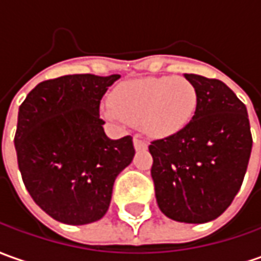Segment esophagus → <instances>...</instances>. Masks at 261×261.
Instances as JSON below:
<instances>
[{
  "mask_svg": "<svg viewBox=\"0 0 261 261\" xmlns=\"http://www.w3.org/2000/svg\"><path fill=\"white\" fill-rule=\"evenodd\" d=\"M134 147H136L137 151H141V150H145V148L148 147V143H147L145 140H143L141 137L136 136V137H134Z\"/></svg>",
  "mask_w": 261,
  "mask_h": 261,
  "instance_id": "esophagus-1",
  "label": "esophagus"
}]
</instances>
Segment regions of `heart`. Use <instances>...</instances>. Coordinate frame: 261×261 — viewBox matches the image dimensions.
Masks as SVG:
<instances>
[{
    "mask_svg": "<svg viewBox=\"0 0 261 261\" xmlns=\"http://www.w3.org/2000/svg\"><path fill=\"white\" fill-rule=\"evenodd\" d=\"M197 102V90L187 79L150 77L120 84L102 113L108 120L141 125L151 136L166 137L190 123Z\"/></svg>",
    "mask_w": 261,
    "mask_h": 261,
    "instance_id": "b5f03b06",
    "label": "heart"
}]
</instances>
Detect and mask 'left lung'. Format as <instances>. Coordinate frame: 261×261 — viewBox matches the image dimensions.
<instances>
[{
	"mask_svg": "<svg viewBox=\"0 0 261 261\" xmlns=\"http://www.w3.org/2000/svg\"><path fill=\"white\" fill-rule=\"evenodd\" d=\"M198 94L182 130L148 145L160 210L180 223H207L226 212L242 187L251 154L247 108L223 81L184 74ZM261 125V123H260Z\"/></svg>",
	"mask_w": 261,
	"mask_h": 261,
	"instance_id": "obj_1",
	"label": "left lung"
}]
</instances>
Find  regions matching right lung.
<instances>
[{"label":"right lung","mask_w":261,"mask_h":261,"mask_svg":"<svg viewBox=\"0 0 261 261\" xmlns=\"http://www.w3.org/2000/svg\"><path fill=\"white\" fill-rule=\"evenodd\" d=\"M118 74L42 81L19 106L14 137L30 196L57 221L81 226L108 210L117 175L136 154L133 137L111 140L100 101Z\"/></svg>","instance_id":"1"}]
</instances>
